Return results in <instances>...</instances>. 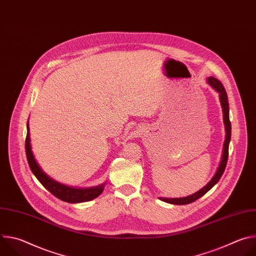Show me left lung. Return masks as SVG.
<instances>
[{
	"instance_id": "left-lung-1",
	"label": "left lung",
	"mask_w": 256,
	"mask_h": 256,
	"mask_svg": "<svg viewBox=\"0 0 256 256\" xmlns=\"http://www.w3.org/2000/svg\"><path fill=\"white\" fill-rule=\"evenodd\" d=\"M208 84L218 93V97H220V102H221V106H222V110H223V120H224V124H225V130H226V138H225V142H224V146H223V154H222V158H221V162L218 164V167L214 173V175L212 176V178L208 182V184L204 186L202 190H200L198 192H196L194 194H190L188 196H184V198H159L161 200L168 202V204H192L194 202H196L198 198H202V196H204L220 180V178L222 177L226 165H227V160H228V154H229V144L231 140V122L229 120V103H228V96L226 93V90L224 88V86L222 85V83L214 79V77H208L206 79Z\"/></svg>"
}]
</instances>
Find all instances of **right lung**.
<instances>
[{
    "instance_id": "obj_1",
    "label": "right lung",
    "mask_w": 256,
    "mask_h": 256,
    "mask_svg": "<svg viewBox=\"0 0 256 256\" xmlns=\"http://www.w3.org/2000/svg\"><path fill=\"white\" fill-rule=\"evenodd\" d=\"M25 150H26V157L29 164V167L35 177L38 179L40 184L56 198L70 204H77V202H84L88 200H92L99 196L104 190L105 182L98 186L94 188H79L74 186H68L66 184H60V182L54 180L50 175H48L40 166V164L36 162L33 152L31 150V144H30V130H29V122H27V136L25 140Z\"/></svg>"
}]
</instances>
